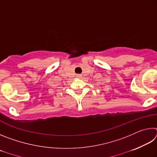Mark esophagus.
Segmentation results:
<instances>
[{"instance_id":"obj_1","label":"esophagus","mask_w":157,"mask_h":157,"mask_svg":"<svg viewBox=\"0 0 157 157\" xmlns=\"http://www.w3.org/2000/svg\"><path fill=\"white\" fill-rule=\"evenodd\" d=\"M76 76L78 77V78H81V77H82V75H80V74H78V75H77Z\"/></svg>"}]
</instances>
